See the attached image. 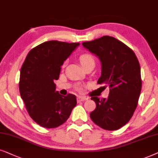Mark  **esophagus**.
I'll use <instances>...</instances> for the list:
<instances>
[{"instance_id": "obj_1", "label": "esophagus", "mask_w": 158, "mask_h": 158, "mask_svg": "<svg viewBox=\"0 0 158 158\" xmlns=\"http://www.w3.org/2000/svg\"><path fill=\"white\" fill-rule=\"evenodd\" d=\"M88 98L87 97H83V96H78L77 97V101L78 102H81V101H85L87 100Z\"/></svg>"}]
</instances>
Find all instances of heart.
<instances>
[{
  "label": "heart",
  "instance_id": "1",
  "mask_svg": "<svg viewBox=\"0 0 158 158\" xmlns=\"http://www.w3.org/2000/svg\"><path fill=\"white\" fill-rule=\"evenodd\" d=\"M79 61L84 68L89 64H94V59L91 55L89 54H83L79 57Z\"/></svg>",
  "mask_w": 158,
  "mask_h": 158
}]
</instances>
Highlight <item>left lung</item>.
Returning <instances> with one entry per match:
<instances>
[{
  "instance_id": "8db88e82",
  "label": "left lung",
  "mask_w": 158,
  "mask_h": 158,
  "mask_svg": "<svg viewBox=\"0 0 158 158\" xmlns=\"http://www.w3.org/2000/svg\"><path fill=\"white\" fill-rule=\"evenodd\" d=\"M101 62V77L98 83L110 87L108 98L92 97L96 108L90 113L92 121L102 129L114 131L127 124L138 104L141 89V69L131 48L110 36L82 43Z\"/></svg>"
}]
</instances>
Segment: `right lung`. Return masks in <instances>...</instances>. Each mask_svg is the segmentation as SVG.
Returning <instances> with one entry per match:
<instances>
[{"instance_id": "obj_1", "label": "right lung", "mask_w": 158, "mask_h": 158, "mask_svg": "<svg viewBox=\"0 0 158 158\" xmlns=\"http://www.w3.org/2000/svg\"><path fill=\"white\" fill-rule=\"evenodd\" d=\"M79 43L48 41L31 49L20 71L19 92L29 115L37 124L52 129L65 123L77 105L74 94L62 96L55 80L61 66Z\"/></svg>"}]
</instances>
